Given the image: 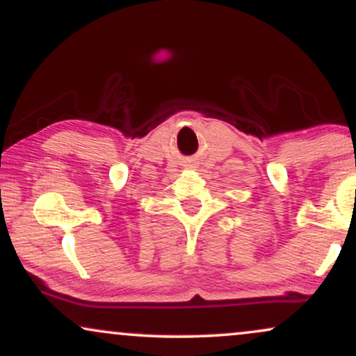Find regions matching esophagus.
<instances>
[{"instance_id": "1", "label": "esophagus", "mask_w": 356, "mask_h": 356, "mask_svg": "<svg viewBox=\"0 0 356 356\" xmlns=\"http://www.w3.org/2000/svg\"><path fill=\"white\" fill-rule=\"evenodd\" d=\"M190 163H191V161H190Z\"/></svg>"}]
</instances>
